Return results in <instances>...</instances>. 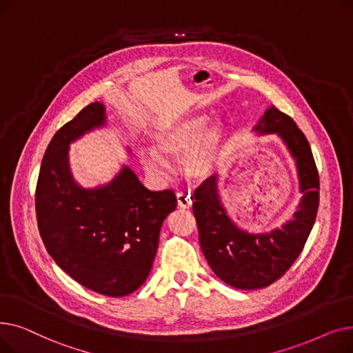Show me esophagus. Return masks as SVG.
Returning <instances> with one entry per match:
<instances>
[{"mask_svg":"<svg viewBox=\"0 0 353 353\" xmlns=\"http://www.w3.org/2000/svg\"><path fill=\"white\" fill-rule=\"evenodd\" d=\"M177 205L180 209H190L192 208V199L186 193H177Z\"/></svg>","mask_w":353,"mask_h":353,"instance_id":"obj_1","label":"esophagus"}]
</instances>
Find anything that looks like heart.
I'll use <instances>...</instances> for the list:
<instances>
[{
	"mask_svg": "<svg viewBox=\"0 0 353 353\" xmlns=\"http://www.w3.org/2000/svg\"><path fill=\"white\" fill-rule=\"evenodd\" d=\"M228 140L226 125L206 113H189L161 123L153 133L154 147H140L144 169L156 176L169 173V160L180 159V169L190 180H208L216 172Z\"/></svg>",
	"mask_w": 353,
	"mask_h": 353,
	"instance_id": "obj_1",
	"label": "heart"
}]
</instances>
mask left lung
Segmentation results:
<instances>
[{
	"label": "left lung",
	"instance_id": "left-lung-1",
	"mask_svg": "<svg viewBox=\"0 0 353 353\" xmlns=\"http://www.w3.org/2000/svg\"><path fill=\"white\" fill-rule=\"evenodd\" d=\"M252 132L274 134L294 161L302 197L290 219L279 228L249 232L229 216L213 174L194 192L193 213L200 248L212 270L232 288L253 290L272 285L301 254L319 208V176L310 145L294 121L276 107H269Z\"/></svg>",
	"mask_w": 353,
	"mask_h": 353
}]
</instances>
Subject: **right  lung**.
I'll return each mask as SVG.
<instances>
[{
    "label": "right lung",
    "mask_w": 353,
    "mask_h": 353,
    "mask_svg": "<svg viewBox=\"0 0 353 353\" xmlns=\"http://www.w3.org/2000/svg\"><path fill=\"white\" fill-rule=\"evenodd\" d=\"M107 123L104 104L96 101L54 134L37 181L35 212L54 262L84 288L120 298L145 282L177 199L170 190L145 189L127 164L96 188L74 179L70 145ZM125 152L132 153L128 145Z\"/></svg>",
    "instance_id": "obj_1"
}]
</instances>
